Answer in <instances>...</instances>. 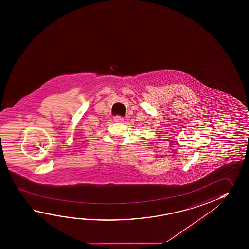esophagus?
<instances>
[{"label":"esophagus","mask_w":249,"mask_h":249,"mask_svg":"<svg viewBox=\"0 0 249 249\" xmlns=\"http://www.w3.org/2000/svg\"><path fill=\"white\" fill-rule=\"evenodd\" d=\"M114 122H116V123H123L124 118L121 115H116V116H114Z\"/></svg>","instance_id":"obj_1"}]
</instances>
